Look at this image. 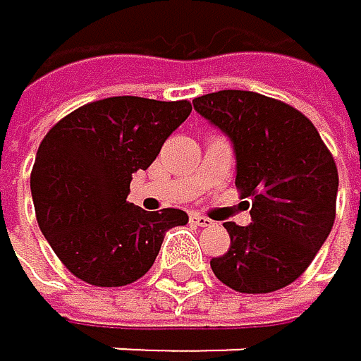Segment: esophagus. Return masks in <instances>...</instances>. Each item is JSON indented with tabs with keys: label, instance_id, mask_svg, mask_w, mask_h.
Returning a JSON list of instances; mask_svg holds the SVG:
<instances>
[{
	"label": "esophagus",
	"instance_id": "1",
	"mask_svg": "<svg viewBox=\"0 0 361 361\" xmlns=\"http://www.w3.org/2000/svg\"><path fill=\"white\" fill-rule=\"evenodd\" d=\"M190 221H192L195 225H199V227H210V225H212L210 219H207V216H201V214H192Z\"/></svg>",
	"mask_w": 361,
	"mask_h": 361
}]
</instances>
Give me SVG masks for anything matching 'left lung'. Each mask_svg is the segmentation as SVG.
<instances>
[{
  "label": "left lung",
  "mask_w": 361,
  "mask_h": 361,
  "mask_svg": "<svg viewBox=\"0 0 361 361\" xmlns=\"http://www.w3.org/2000/svg\"><path fill=\"white\" fill-rule=\"evenodd\" d=\"M235 156V186L251 199V223H223L231 245L212 257L214 275L247 295L293 283L327 240L336 219L338 169L312 121L251 90L192 99Z\"/></svg>",
  "instance_id": "obj_1"
}]
</instances>
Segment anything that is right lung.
Here are the masks:
<instances>
[{"label":"right lung","mask_w":361,"mask_h":361,"mask_svg":"<svg viewBox=\"0 0 361 361\" xmlns=\"http://www.w3.org/2000/svg\"><path fill=\"white\" fill-rule=\"evenodd\" d=\"M190 110L188 102L110 97L64 116L40 142L30 177L36 219L82 281L112 288L140 279L166 231L188 223L184 210L145 212L128 195L132 175L151 166Z\"/></svg>","instance_id":"1"}]
</instances>
